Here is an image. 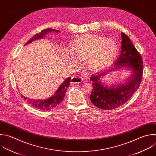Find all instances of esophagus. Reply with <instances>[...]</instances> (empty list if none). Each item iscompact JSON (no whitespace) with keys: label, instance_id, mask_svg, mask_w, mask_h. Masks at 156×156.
Instances as JSON below:
<instances>
[{"label":"esophagus","instance_id":"esophagus-1","mask_svg":"<svg viewBox=\"0 0 156 156\" xmlns=\"http://www.w3.org/2000/svg\"><path fill=\"white\" fill-rule=\"evenodd\" d=\"M83 79L82 77H78L77 76H74L72 77L71 79V83H80L82 82Z\"/></svg>","mask_w":156,"mask_h":156}]
</instances>
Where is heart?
I'll use <instances>...</instances> for the list:
<instances>
[{
	"instance_id": "heart-1",
	"label": "heart",
	"mask_w": 156,
	"mask_h": 156,
	"mask_svg": "<svg viewBox=\"0 0 156 156\" xmlns=\"http://www.w3.org/2000/svg\"><path fill=\"white\" fill-rule=\"evenodd\" d=\"M116 51V43L113 40L97 35L85 34L75 40L71 51L66 50L65 54L69 62L74 63V58L79 60H85L90 69L96 70L112 60Z\"/></svg>"
}]
</instances>
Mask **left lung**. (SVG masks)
Masks as SVG:
<instances>
[{"label": "left lung", "mask_w": 156, "mask_h": 156, "mask_svg": "<svg viewBox=\"0 0 156 156\" xmlns=\"http://www.w3.org/2000/svg\"><path fill=\"white\" fill-rule=\"evenodd\" d=\"M121 54L114 65L107 70L93 74V90L90 96L91 102L98 108L109 110L125 104L139 88L143 75V65L141 57L132 43L129 38L121 32ZM126 68L131 74L127 81L109 86L101 82V79L113 70Z\"/></svg>", "instance_id": "1"}]
</instances>
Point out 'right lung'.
Segmentation results:
<instances>
[{
	"label": "right lung",
	"mask_w": 156,
	"mask_h": 156,
	"mask_svg": "<svg viewBox=\"0 0 156 156\" xmlns=\"http://www.w3.org/2000/svg\"><path fill=\"white\" fill-rule=\"evenodd\" d=\"M58 32L59 30H55L52 29H47L43 31H41L40 34H36L34 37H32L30 40L26 43L24 46H26L27 44L32 43L34 40L44 38L46 34L49 32ZM71 78L68 77L65 80V81L60 85L58 87L56 92H55L54 94L51 97L49 98L46 99H30L27 97H24V100H26L30 105L33 106L34 108L40 110H49L56 107L58 105H59L64 99L65 93L66 91L67 88L69 85ZM23 98V96H22Z\"/></svg>",
	"instance_id": "1"
}]
</instances>
